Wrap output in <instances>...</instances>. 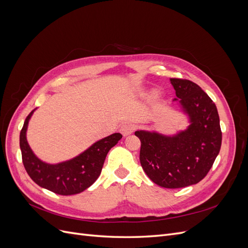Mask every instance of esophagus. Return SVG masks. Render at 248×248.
I'll list each match as a JSON object with an SVG mask.
<instances>
[{"mask_svg":"<svg viewBox=\"0 0 248 248\" xmlns=\"http://www.w3.org/2000/svg\"><path fill=\"white\" fill-rule=\"evenodd\" d=\"M134 130V126L130 123H126V124H123L121 126V128H120V132H121L123 134V137H127L129 136V134H131Z\"/></svg>","mask_w":248,"mask_h":248,"instance_id":"34e87169","label":"esophagus"}]
</instances>
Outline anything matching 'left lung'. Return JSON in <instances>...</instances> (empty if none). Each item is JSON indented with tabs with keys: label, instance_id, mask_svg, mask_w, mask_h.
Listing matches in <instances>:
<instances>
[{
	"label": "left lung",
	"instance_id": "left-lung-1",
	"mask_svg": "<svg viewBox=\"0 0 248 248\" xmlns=\"http://www.w3.org/2000/svg\"><path fill=\"white\" fill-rule=\"evenodd\" d=\"M179 107L189 125L172 136L138 130L140 161L152 181L164 188H181L205 178L221 147L219 116L202 88L187 79L170 78Z\"/></svg>",
	"mask_w": 248,
	"mask_h": 248
}]
</instances>
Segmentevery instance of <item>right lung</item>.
I'll return each instance as SVG.
<instances>
[{"label": "right lung", "instance_id": "obj_1", "mask_svg": "<svg viewBox=\"0 0 248 248\" xmlns=\"http://www.w3.org/2000/svg\"><path fill=\"white\" fill-rule=\"evenodd\" d=\"M34 111L35 109L26 118L19 134L22 163L28 175L42 188L61 196H71L86 190L100 176L108 151L122 139V134L112 133L97 140L69 160L55 164L47 163L34 154L27 140L28 125Z\"/></svg>", "mask_w": 248, "mask_h": 248}]
</instances>
